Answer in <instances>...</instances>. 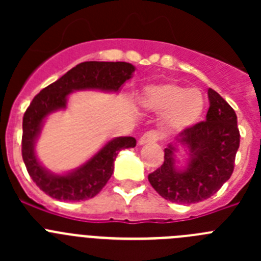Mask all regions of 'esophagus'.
I'll return each mask as SVG.
<instances>
[{
    "label": "esophagus",
    "mask_w": 261,
    "mask_h": 261,
    "mask_svg": "<svg viewBox=\"0 0 261 261\" xmlns=\"http://www.w3.org/2000/svg\"><path fill=\"white\" fill-rule=\"evenodd\" d=\"M158 140V135H156L154 130H150V132H146L145 135H142L138 140V145H146V144H154Z\"/></svg>",
    "instance_id": "1"
}]
</instances>
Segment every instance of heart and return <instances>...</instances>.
Listing matches in <instances>:
<instances>
[{
  "mask_svg": "<svg viewBox=\"0 0 261 261\" xmlns=\"http://www.w3.org/2000/svg\"><path fill=\"white\" fill-rule=\"evenodd\" d=\"M140 105L146 111L163 114L161 129L166 136H174L193 128L201 120L205 98L200 90L166 82L145 87Z\"/></svg>",
  "mask_w": 261,
  "mask_h": 261,
  "instance_id": "1",
  "label": "heart"
}]
</instances>
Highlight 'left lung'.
I'll return each mask as SVG.
<instances>
[{
	"mask_svg": "<svg viewBox=\"0 0 261 261\" xmlns=\"http://www.w3.org/2000/svg\"><path fill=\"white\" fill-rule=\"evenodd\" d=\"M209 110L205 121L175 138L165 149V162L147 179L163 199L195 204L209 199L230 179L239 147L235 111L220 94L208 90ZM184 150L187 162L177 166V154Z\"/></svg>",
	"mask_w": 261,
	"mask_h": 261,
	"instance_id": "obj_1",
	"label": "left lung"
}]
</instances>
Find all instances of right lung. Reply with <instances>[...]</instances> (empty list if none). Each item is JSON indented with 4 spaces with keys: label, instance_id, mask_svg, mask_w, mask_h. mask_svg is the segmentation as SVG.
<instances>
[{
    "label": "right lung",
    "instance_id": "add662e5",
    "mask_svg": "<svg viewBox=\"0 0 261 261\" xmlns=\"http://www.w3.org/2000/svg\"><path fill=\"white\" fill-rule=\"evenodd\" d=\"M136 68L128 62L86 61L43 89L23 116L22 156L31 179L43 192L61 201H84L102 191L114 172L117 154L136 146V138L116 137L106 142L84 165L64 174L49 171L41 165L35 145L45 120L53 112L65 110L68 96L80 90L119 93Z\"/></svg>",
    "mask_w": 261,
    "mask_h": 261
}]
</instances>
